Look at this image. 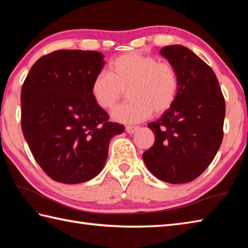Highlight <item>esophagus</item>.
I'll return each instance as SVG.
<instances>
[{
    "instance_id": "obj_1",
    "label": "esophagus",
    "mask_w": 248,
    "mask_h": 248,
    "mask_svg": "<svg viewBox=\"0 0 248 248\" xmlns=\"http://www.w3.org/2000/svg\"><path fill=\"white\" fill-rule=\"evenodd\" d=\"M138 130H139V127H132V125H128V127H125V131H127L129 134H133Z\"/></svg>"
}]
</instances>
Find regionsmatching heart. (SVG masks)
<instances>
[{"label": "heart", "mask_w": 248, "mask_h": 248, "mask_svg": "<svg viewBox=\"0 0 248 248\" xmlns=\"http://www.w3.org/2000/svg\"><path fill=\"white\" fill-rule=\"evenodd\" d=\"M128 91V103L114 109L112 117L124 124L140 123L152 113L170 109L179 91L178 73L171 64L138 52L123 54L109 62V72L93 78L92 96L103 109H112Z\"/></svg>", "instance_id": "heart-1"}]
</instances>
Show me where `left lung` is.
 Listing matches in <instances>:
<instances>
[{"instance_id":"left-lung-1","label":"left lung","mask_w":248,"mask_h":248,"mask_svg":"<svg viewBox=\"0 0 248 248\" xmlns=\"http://www.w3.org/2000/svg\"><path fill=\"white\" fill-rule=\"evenodd\" d=\"M160 54L178 73L172 107L148 124L155 144L143 154L150 172L160 180L191 182L205 170L223 140L225 99L211 67L180 45L163 46Z\"/></svg>"}]
</instances>
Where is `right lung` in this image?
<instances>
[{
    "mask_svg": "<svg viewBox=\"0 0 248 248\" xmlns=\"http://www.w3.org/2000/svg\"><path fill=\"white\" fill-rule=\"evenodd\" d=\"M104 62L96 51H54L35 62L23 83L22 132L36 162L56 182L96 177L110 139L124 131L108 121L92 96V82Z\"/></svg>",
    "mask_w": 248,
    "mask_h": 248,
    "instance_id": "add662e5",
    "label": "right lung"
}]
</instances>
